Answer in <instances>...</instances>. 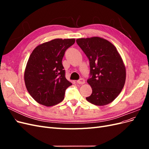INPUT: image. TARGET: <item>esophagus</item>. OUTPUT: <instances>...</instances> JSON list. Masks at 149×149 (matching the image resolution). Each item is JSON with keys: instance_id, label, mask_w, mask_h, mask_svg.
Masks as SVG:
<instances>
[{"instance_id": "1", "label": "esophagus", "mask_w": 149, "mask_h": 149, "mask_svg": "<svg viewBox=\"0 0 149 149\" xmlns=\"http://www.w3.org/2000/svg\"><path fill=\"white\" fill-rule=\"evenodd\" d=\"M77 83L79 84H83L85 83V81H84V79L81 78V79H79V80L77 81Z\"/></svg>"}]
</instances>
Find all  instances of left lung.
<instances>
[{
	"label": "left lung",
	"mask_w": 149,
	"mask_h": 149,
	"mask_svg": "<svg viewBox=\"0 0 149 149\" xmlns=\"http://www.w3.org/2000/svg\"><path fill=\"white\" fill-rule=\"evenodd\" d=\"M76 43L89 60L90 74L87 82L92 94L86 100L96 106L113 101L124 88L126 78L124 63L116 47L99 37L81 38Z\"/></svg>",
	"instance_id": "left-lung-1"
}]
</instances>
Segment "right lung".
I'll list each match as a JSON object with an SVG mask.
<instances>
[{"mask_svg":"<svg viewBox=\"0 0 149 149\" xmlns=\"http://www.w3.org/2000/svg\"><path fill=\"white\" fill-rule=\"evenodd\" d=\"M74 42V38H56L39 45L31 53L24 81L30 96L40 104L53 106L63 100L72 83L65 78L62 59Z\"/></svg>","mask_w":149,"mask_h":149,"instance_id":"add662e5","label":"right lung"}]
</instances>
